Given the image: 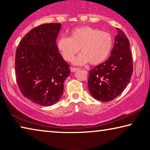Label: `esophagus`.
Segmentation results:
<instances>
[{
    "mask_svg": "<svg viewBox=\"0 0 150 150\" xmlns=\"http://www.w3.org/2000/svg\"><path fill=\"white\" fill-rule=\"evenodd\" d=\"M78 69H79L78 67H71V71L72 72H75L77 70H78Z\"/></svg>",
    "mask_w": 150,
    "mask_h": 150,
    "instance_id": "34e87169",
    "label": "esophagus"
}]
</instances>
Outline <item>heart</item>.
<instances>
[{"label":"heart","mask_w":150,"mask_h":150,"mask_svg":"<svg viewBox=\"0 0 150 150\" xmlns=\"http://www.w3.org/2000/svg\"><path fill=\"white\" fill-rule=\"evenodd\" d=\"M57 47L63 59L69 62L79 52H82L73 60L77 65L89 62L98 65L107 59L112 47L110 33L91 26H81L72 30L69 37H61Z\"/></svg>","instance_id":"obj_1"}]
</instances>
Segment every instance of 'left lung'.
Instances as JSON below:
<instances>
[{
	"label": "left lung",
	"instance_id": "left-lung-1",
	"mask_svg": "<svg viewBox=\"0 0 150 150\" xmlns=\"http://www.w3.org/2000/svg\"><path fill=\"white\" fill-rule=\"evenodd\" d=\"M118 35L110 56L105 62L89 71L88 88L96 100L108 102L115 99L125 89L133 73L130 43L122 30Z\"/></svg>",
	"mask_w": 150,
	"mask_h": 150
}]
</instances>
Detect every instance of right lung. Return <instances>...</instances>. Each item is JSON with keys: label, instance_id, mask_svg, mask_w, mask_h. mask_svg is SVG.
I'll return each instance as SVG.
<instances>
[{"label": "right lung", "instance_id": "obj_1", "mask_svg": "<svg viewBox=\"0 0 150 150\" xmlns=\"http://www.w3.org/2000/svg\"><path fill=\"white\" fill-rule=\"evenodd\" d=\"M59 23L35 27L20 42L15 56L17 84L25 97L42 106L57 103L71 71L56 45Z\"/></svg>", "mask_w": 150, "mask_h": 150}]
</instances>
